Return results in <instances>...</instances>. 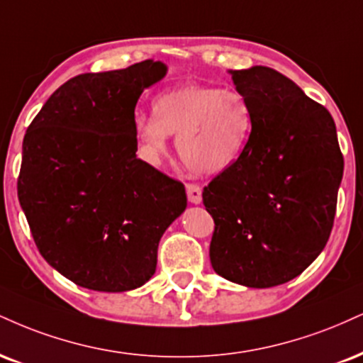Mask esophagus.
Wrapping results in <instances>:
<instances>
[{"instance_id": "obj_1", "label": "esophagus", "mask_w": 363, "mask_h": 363, "mask_svg": "<svg viewBox=\"0 0 363 363\" xmlns=\"http://www.w3.org/2000/svg\"><path fill=\"white\" fill-rule=\"evenodd\" d=\"M186 193H187V199H189V203L199 204L201 201H203V189H201V186L194 184V182H187Z\"/></svg>"}]
</instances>
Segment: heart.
<instances>
[{
	"instance_id": "1",
	"label": "heart",
	"mask_w": 363,
	"mask_h": 363,
	"mask_svg": "<svg viewBox=\"0 0 363 363\" xmlns=\"http://www.w3.org/2000/svg\"><path fill=\"white\" fill-rule=\"evenodd\" d=\"M253 125L255 113L242 91L186 82L157 96L154 116H135V135L148 162H162L170 135L191 170L220 174L245 152Z\"/></svg>"
}]
</instances>
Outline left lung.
Masks as SVG:
<instances>
[{
  "label": "left lung",
  "instance_id": "1",
  "mask_svg": "<svg viewBox=\"0 0 363 363\" xmlns=\"http://www.w3.org/2000/svg\"><path fill=\"white\" fill-rule=\"evenodd\" d=\"M255 113L250 142L203 191L215 220L209 259L247 287H274L313 264L333 228L343 155L330 111L264 65L231 71Z\"/></svg>",
  "mask_w": 363,
  "mask_h": 363
}]
</instances>
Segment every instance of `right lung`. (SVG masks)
Returning a JSON list of instances; mask_svg holds the SVG:
<instances>
[{"instance_id":"1","label":"right lung","mask_w":363,"mask_h":363,"mask_svg":"<svg viewBox=\"0 0 363 363\" xmlns=\"http://www.w3.org/2000/svg\"><path fill=\"white\" fill-rule=\"evenodd\" d=\"M165 65L87 72L47 99L23 138L18 199L38 252L103 292L154 276L160 237L186 209L184 186L137 159L135 106Z\"/></svg>"}]
</instances>
